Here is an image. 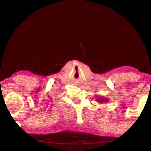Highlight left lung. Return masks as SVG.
<instances>
[{
  "mask_svg": "<svg viewBox=\"0 0 151 151\" xmlns=\"http://www.w3.org/2000/svg\"><path fill=\"white\" fill-rule=\"evenodd\" d=\"M96 101H97V102L99 103H107V102H108V101H109L108 99H105V98H103V97H102V96H101V97H100V96H99V97L96 98Z\"/></svg>",
  "mask_w": 151,
  "mask_h": 151,
  "instance_id": "1",
  "label": "left lung"
}]
</instances>
